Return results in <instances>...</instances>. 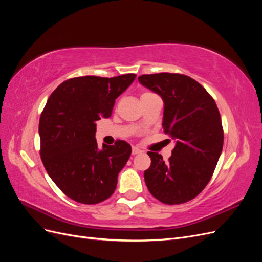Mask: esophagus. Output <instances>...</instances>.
<instances>
[{
	"label": "esophagus",
	"mask_w": 262,
	"mask_h": 262,
	"mask_svg": "<svg viewBox=\"0 0 262 262\" xmlns=\"http://www.w3.org/2000/svg\"><path fill=\"white\" fill-rule=\"evenodd\" d=\"M140 153H142V150L139 147H137V146L132 147V155H137V154H140Z\"/></svg>",
	"instance_id": "34e87169"
}]
</instances>
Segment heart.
<instances>
[{
    "mask_svg": "<svg viewBox=\"0 0 262 262\" xmlns=\"http://www.w3.org/2000/svg\"><path fill=\"white\" fill-rule=\"evenodd\" d=\"M148 94H152V93H149V92H144L143 94L141 95V97H142V96H145V95H148Z\"/></svg>",
    "mask_w": 262,
    "mask_h": 262,
    "instance_id": "b5f03b06",
    "label": "heart"
}]
</instances>
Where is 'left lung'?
I'll return each mask as SVG.
<instances>
[{
    "instance_id": "left-lung-1",
    "label": "left lung",
    "mask_w": 262,
    "mask_h": 262,
    "mask_svg": "<svg viewBox=\"0 0 262 262\" xmlns=\"http://www.w3.org/2000/svg\"><path fill=\"white\" fill-rule=\"evenodd\" d=\"M138 80L163 98L164 133L176 140L168 162L161 154L147 152L146 187L165 204L188 202L209 184L223 149L217 106L201 84L184 74H144Z\"/></svg>"
}]
</instances>
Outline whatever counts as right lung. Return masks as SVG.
<instances>
[{
	"mask_svg": "<svg viewBox=\"0 0 262 262\" xmlns=\"http://www.w3.org/2000/svg\"><path fill=\"white\" fill-rule=\"evenodd\" d=\"M136 76L73 77L60 84L47 101L39 120L41 161L54 184L76 202L96 204L115 191L131 146L117 140L115 145L102 144L98 149L95 122L112 116L117 97Z\"/></svg>",
	"mask_w": 262,
	"mask_h": 262,
	"instance_id": "1",
	"label": "right lung"
}]
</instances>
